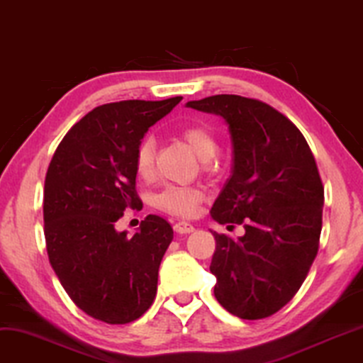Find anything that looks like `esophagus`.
<instances>
[{"label":"esophagus","instance_id":"34e87169","mask_svg":"<svg viewBox=\"0 0 363 363\" xmlns=\"http://www.w3.org/2000/svg\"><path fill=\"white\" fill-rule=\"evenodd\" d=\"M174 229H176V233H179V235H187V233H192L194 231V224L187 223V221H179L174 224Z\"/></svg>","mask_w":363,"mask_h":363}]
</instances>
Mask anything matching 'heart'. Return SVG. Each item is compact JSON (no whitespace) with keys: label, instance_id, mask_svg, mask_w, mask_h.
Instances as JSON below:
<instances>
[{"label":"heart","instance_id":"obj_1","mask_svg":"<svg viewBox=\"0 0 363 363\" xmlns=\"http://www.w3.org/2000/svg\"><path fill=\"white\" fill-rule=\"evenodd\" d=\"M181 137L189 147L209 164V159L218 152V137L206 123H189L182 127ZM155 160V140L152 137H144L135 149L134 166L140 179H150L154 176ZM203 189L194 186H167L154 197V206L164 213L177 216V218H191L196 213L197 206L203 201Z\"/></svg>","mask_w":363,"mask_h":363}]
</instances>
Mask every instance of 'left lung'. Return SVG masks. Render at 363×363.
Masks as SVG:
<instances>
[{"instance_id":"left-lung-1","label":"left lung","mask_w":363,"mask_h":363,"mask_svg":"<svg viewBox=\"0 0 363 363\" xmlns=\"http://www.w3.org/2000/svg\"><path fill=\"white\" fill-rule=\"evenodd\" d=\"M187 107L221 116L233 142V171L211 218L245 236L214 233V296L229 313L261 320L281 310L318 253L323 184L303 134L272 105L213 95Z\"/></svg>"}]
</instances>
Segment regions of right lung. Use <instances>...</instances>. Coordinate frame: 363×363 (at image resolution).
<instances>
[{"label": "right lung", "instance_id": "1", "mask_svg": "<svg viewBox=\"0 0 363 363\" xmlns=\"http://www.w3.org/2000/svg\"><path fill=\"white\" fill-rule=\"evenodd\" d=\"M181 100L100 105L67 132L48 166L43 221L50 264L73 303L100 322H134L157 293L160 261L174 238L171 224L149 214L127 236L116 223L127 209H142L137 145Z\"/></svg>", "mask_w": 363, "mask_h": 363}]
</instances>
